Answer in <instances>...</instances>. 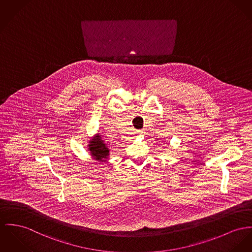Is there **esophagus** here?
I'll list each match as a JSON object with an SVG mask.
<instances>
[{"mask_svg": "<svg viewBox=\"0 0 252 252\" xmlns=\"http://www.w3.org/2000/svg\"><path fill=\"white\" fill-rule=\"evenodd\" d=\"M137 132H138L140 135H143V133H144V132H143V130H138Z\"/></svg>", "mask_w": 252, "mask_h": 252, "instance_id": "34e87169", "label": "esophagus"}]
</instances>
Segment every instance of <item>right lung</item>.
Listing matches in <instances>:
<instances>
[{
	"mask_svg": "<svg viewBox=\"0 0 252 252\" xmlns=\"http://www.w3.org/2000/svg\"><path fill=\"white\" fill-rule=\"evenodd\" d=\"M88 149L91 152L90 154L94 157V159L98 161H105V159H107L109 155L108 148L98 134L90 141Z\"/></svg>",
	"mask_w": 252,
	"mask_h": 252,
	"instance_id": "add662e5",
	"label": "right lung"
}]
</instances>
